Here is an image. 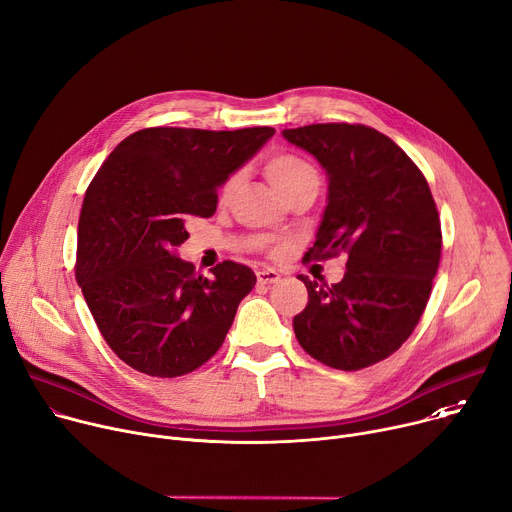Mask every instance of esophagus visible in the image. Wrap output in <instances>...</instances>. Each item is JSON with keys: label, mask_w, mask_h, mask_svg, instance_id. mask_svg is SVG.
<instances>
[{"label": "esophagus", "mask_w": 512, "mask_h": 512, "mask_svg": "<svg viewBox=\"0 0 512 512\" xmlns=\"http://www.w3.org/2000/svg\"><path fill=\"white\" fill-rule=\"evenodd\" d=\"M256 279H258L260 285H270V283L281 281V272L274 270V268H260L256 272Z\"/></svg>", "instance_id": "esophagus-1"}]
</instances>
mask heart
<instances>
[{
	"instance_id": "1",
	"label": "heart",
	"mask_w": 512,
	"mask_h": 512,
	"mask_svg": "<svg viewBox=\"0 0 512 512\" xmlns=\"http://www.w3.org/2000/svg\"><path fill=\"white\" fill-rule=\"evenodd\" d=\"M264 172H266V178L270 180V184L277 188L281 194L287 192L289 188L297 186L299 182L316 176V170H313V166L307 164L305 160H301L299 155H293V153L272 155L264 166ZM233 184H235V176H231L221 186V196H227L229 190L233 188Z\"/></svg>"
}]
</instances>
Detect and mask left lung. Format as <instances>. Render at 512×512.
Here are the masks:
<instances>
[{
  "label": "left lung",
  "mask_w": 512,
  "mask_h": 512,
  "mask_svg": "<svg viewBox=\"0 0 512 512\" xmlns=\"http://www.w3.org/2000/svg\"><path fill=\"white\" fill-rule=\"evenodd\" d=\"M328 176V205L305 260L348 254L344 279L309 281L293 330L309 357L357 371L414 332L441 260V221L416 164L383 133L348 123L285 129Z\"/></svg>",
  "instance_id": "left-lung-1"
}]
</instances>
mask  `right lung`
Returning a JSON list of instances; mask_svg holds the SVG:
<instances>
[{
  "label": "right lung",
  "instance_id": "obj_1",
  "mask_svg": "<svg viewBox=\"0 0 512 512\" xmlns=\"http://www.w3.org/2000/svg\"><path fill=\"white\" fill-rule=\"evenodd\" d=\"M274 135L272 127H153L114 147L77 225L75 279L114 355L151 377H180L223 344L256 274L225 260L201 277L176 256L192 217Z\"/></svg>",
  "mask_w": 512,
  "mask_h": 512
}]
</instances>
